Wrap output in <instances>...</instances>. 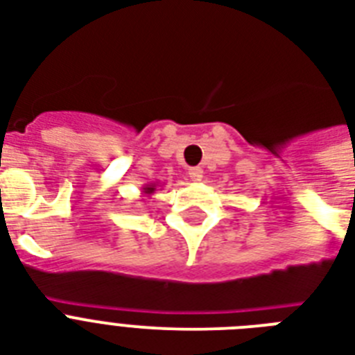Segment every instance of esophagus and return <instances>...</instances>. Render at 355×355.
Segmentation results:
<instances>
[{
  "label": "esophagus",
  "instance_id": "34e87169",
  "mask_svg": "<svg viewBox=\"0 0 355 355\" xmlns=\"http://www.w3.org/2000/svg\"><path fill=\"white\" fill-rule=\"evenodd\" d=\"M188 175L193 182H200V180H202V169H200V167H191L188 171Z\"/></svg>",
  "mask_w": 355,
  "mask_h": 355
}]
</instances>
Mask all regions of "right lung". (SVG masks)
Returning a JSON list of instances; mask_svg holds the SVG:
<instances>
[{
  "label": "right lung",
  "mask_w": 355,
  "mask_h": 355,
  "mask_svg": "<svg viewBox=\"0 0 355 355\" xmlns=\"http://www.w3.org/2000/svg\"><path fill=\"white\" fill-rule=\"evenodd\" d=\"M156 186H158V184H155V182L145 184L144 188H141V195H144V197H150V195L156 191Z\"/></svg>",
  "instance_id": "right-lung-1"
}]
</instances>
